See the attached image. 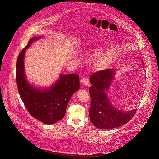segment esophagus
<instances>
[{"label": "esophagus", "instance_id": "obj_1", "mask_svg": "<svg viewBox=\"0 0 159 159\" xmlns=\"http://www.w3.org/2000/svg\"><path fill=\"white\" fill-rule=\"evenodd\" d=\"M81 82L85 85H88L89 84V79L87 77H84L82 80H81Z\"/></svg>", "mask_w": 159, "mask_h": 159}]
</instances>
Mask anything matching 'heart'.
I'll list each match as a JSON object with an SVG mask.
<instances>
[{"label":"heart","instance_id":"1","mask_svg":"<svg viewBox=\"0 0 159 159\" xmlns=\"http://www.w3.org/2000/svg\"><path fill=\"white\" fill-rule=\"evenodd\" d=\"M93 54L95 55V56H100L101 54V52L98 51H93ZM108 60H103V61H98L96 64V66L98 70L104 69V68H107L108 66Z\"/></svg>","mask_w":159,"mask_h":159}]
</instances>
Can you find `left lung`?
Here are the masks:
<instances>
[{
	"label": "left lung",
	"mask_w": 159,
	"mask_h": 159,
	"mask_svg": "<svg viewBox=\"0 0 159 159\" xmlns=\"http://www.w3.org/2000/svg\"><path fill=\"white\" fill-rule=\"evenodd\" d=\"M114 72V69L99 71L93 74L89 79L92 84L89 89L91 98L89 117L91 122L99 129L115 128L122 126L128 122L136 112V110L123 112L111 103L105 91L110 88Z\"/></svg>",
	"instance_id": "1"
}]
</instances>
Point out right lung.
<instances>
[{
  "label": "right lung",
  "instance_id": "add662e5",
  "mask_svg": "<svg viewBox=\"0 0 159 159\" xmlns=\"http://www.w3.org/2000/svg\"><path fill=\"white\" fill-rule=\"evenodd\" d=\"M35 37L19 53L16 65V82L19 95L29 113L45 124H53L64 117L68 102L80 88L79 75L76 74H61L60 79L48 89H40L27 82L24 73V55Z\"/></svg>",
  "mask_w": 159,
  "mask_h": 159
}]
</instances>
